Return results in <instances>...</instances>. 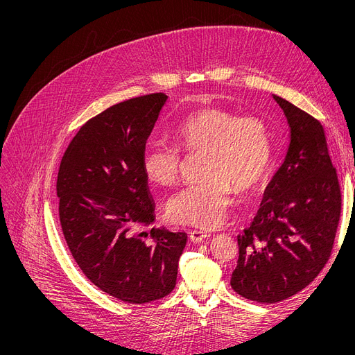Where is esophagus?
<instances>
[{"mask_svg": "<svg viewBox=\"0 0 355 355\" xmlns=\"http://www.w3.org/2000/svg\"><path fill=\"white\" fill-rule=\"evenodd\" d=\"M207 238H209V232H204V231H191L189 232V241L192 243H200L202 241H205Z\"/></svg>", "mask_w": 355, "mask_h": 355, "instance_id": "obj_1", "label": "esophagus"}]
</instances>
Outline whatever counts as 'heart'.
<instances>
[{
  "label": "heart",
  "mask_w": 355,
  "mask_h": 355,
  "mask_svg": "<svg viewBox=\"0 0 355 355\" xmlns=\"http://www.w3.org/2000/svg\"><path fill=\"white\" fill-rule=\"evenodd\" d=\"M175 140L188 154L204 153V181L189 185L167 202L174 223L212 230L225 220L234 188L248 192L269 173L273 141L268 121L259 116H238L218 107L187 116L175 128ZM146 177L159 185L178 180L181 153L174 146L151 143L141 155Z\"/></svg>",
  "instance_id": "1"
}]
</instances>
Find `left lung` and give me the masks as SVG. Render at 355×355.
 I'll use <instances>...</instances> for the list:
<instances>
[{
	"label": "left lung",
	"instance_id": "obj_1",
	"mask_svg": "<svg viewBox=\"0 0 355 355\" xmlns=\"http://www.w3.org/2000/svg\"><path fill=\"white\" fill-rule=\"evenodd\" d=\"M283 110L290 140L250 227L238 235L231 277L238 295L276 303L304 288L327 263L341 212V194L324 127L272 94Z\"/></svg>",
	"mask_w": 355,
	"mask_h": 355
}]
</instances>
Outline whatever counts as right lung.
I'll return each instance as SVG.
<instances>
[{
  "instance_id": "obj_1",
  "label": "right lung",
  "mask_w": 355,
  "mask_h": 355,
  "mask_svg": "<svg viewBox=\"0 0 355 355\" xmlns=\"http://www.w3.org/2000/svg\"><path fill=\"white\" fill-rule=\"evenodd\" d=\"M168 96L117 103L85 123L62 157L56 194L63 236L86 277L107 295L143 304L175 286L185 232H141L155 204L141 155Z\"/></svg>"
}]
</instances>
